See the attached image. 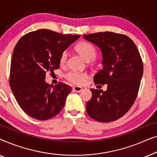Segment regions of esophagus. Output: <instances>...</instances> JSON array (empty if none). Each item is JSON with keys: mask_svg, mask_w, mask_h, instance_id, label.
Returning a JSON list of instances; mask_svg holds the SVG:
<instances>
[{"mask_svg": "<svg viewBox=\"0 0 157 157\" xmlns=\"http://www.w3.org/2000/svg\"><path fill=\"white\" fill-rule=\"evenodd\" d=\"M73 89H74V91L76 92H80L81 90H82V88L81 86H76L73 87Z\"/></svg>", "mask_w": 157, "mask_h": 157, "instance_id": "esophagus-1", "label": "esophagus"}]
</instances>
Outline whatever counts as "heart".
I'll use <instances>...</instances> for the list:
<instances>
[{
    "mask_svg": "<svg viewBox=\"0 0 157 157\" xmlns=\"http://www.w3.org/2000/svg\"><path fill=\"white\" fill-rule=\"evenodd\" d=\"M75 50L86 61H93L95 59L96 55H97V51H96L95 46L88 41H81L78 43L75 46ZM66 60H67V53L66 51H63L60 56V65H65ZM66 78L68 81H71L74 84L81 85L86 81L88 74L84 72L69 71L66 74Z\"/></svg>",
    "mask_w": 157,
    "mask_h": 157,
    "instance_id": "b5f03b06",
    "label": "heart"
}]
</instances>
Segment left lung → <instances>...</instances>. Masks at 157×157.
Segmentation results:
<instances>
[{
	"instance_id": "8db88e82",
	"label": "left lung",
	"mask_w": 157,
	"mask_h": 157,
	"mask_svg": "<svg viewBox=\"0 0 157 157\" xmlns=\"http://www.w3.org/2000/svg\"><path fill=\"white\" fill-rule=\"evenodd\" d=\"M99 47L103 68L94 77L96 84H107V90L91 89L92 97L86 111L99 122L117 120L129 110L138 94L143 75V62L134 41L127 36L113 32L83 35Z\"/></svg>"
}]
</instances>
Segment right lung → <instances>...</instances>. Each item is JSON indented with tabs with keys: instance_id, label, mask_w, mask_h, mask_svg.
Listing matches in <instances>:
<instances>
[{
	"instance_id": "obj_1",
	"label": "right lung",
	"mask_w": 157,
	"mask_h": 157,
	"mask_svg": "<svg viewBox=\"0 0 157 157\" xmlns=\"http://www.w3.org/2000/svg\"><path fill=\"white\" fill-rule=\"evenodd\" d=\"M79 37L39 29L26 33L16 44L10 86L19 106L31 117L44 121L62 110L71 87L62 82L53 86L45 81V76L59 68L62 52Z\"/></svg>"
}]
</instances>
